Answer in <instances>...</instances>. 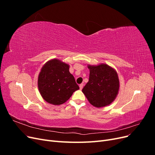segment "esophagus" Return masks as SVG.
Instances as JSON below:
<instances>
[{
    "label": "esophagus",
    "mask_w": 155,
    "mask_h": 155,
    "mask_svg": "<svg viewBox=\"0 0 155 155\" xmlns=\"http://www.w3.org/2000/svg\"><path fill=\"white\" fill-rule=\"evenodd\" d=\"M83 87V84L81 83V84H80V85H79V88H80V90H81Z\"/></svg>",
    "instance_id": "obj_1"
}]
</instances>
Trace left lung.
Returning <instances> with one entry per match:
<instances>
[{
    "label": "left lung",
    "instance_id": "obj_1",
    "mask_svg": "<svg viewBox=\"0 0 155 155\" xmlns=\"http://www.w3.org/2000/svg\"><path fill=\"white\" fill-rule=\"evenodd\" d=\"M88 82L82 89L88 101L94 107L109 105L118 96L120 81L116 70L107 64H88Z\"/></svg>",
    "mask_w": 155,
    "mask_h": 155
}]
</instances>
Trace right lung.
<instances>
[{
	"instance_id": "obj_1",
	"label": "right lung",
	"mask_w": 155,
	"mask_h": 155,
	"mask_svg": "<svg viewBox=\"0 0 155 155\" xmlns=\"http://www.w3.org/2000/svg\"><path fill=\"white\" fill-rule=\"evenodd\" d=\"M69 68L68 64L59 59L48 61L41 68L37 85L41 96L48 104L61 105L79 89Z\"/></svg>"
}]
</instances>
